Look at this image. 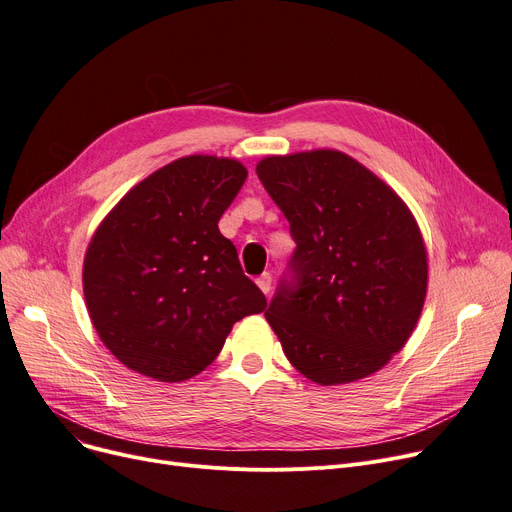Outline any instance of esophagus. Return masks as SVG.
Masks as SVG:
<instances>
[{
    "instance_id": "34e87169",
    "label": "esophagus",
    "mask_w": 512,
    "mask_h": 512,
    "mask_svg": "<svg viewBox=\"0 0 512 512\" xmlns=\"http://www.w3.org/2000/svg\"><path fill=\"white\" fill-rule=\"evenodd\" d=\"M257 286L261 288L263 294H269V290H271V274H269V271H265V274H261L257 278Z\"/></svg>"
}]
</instances>
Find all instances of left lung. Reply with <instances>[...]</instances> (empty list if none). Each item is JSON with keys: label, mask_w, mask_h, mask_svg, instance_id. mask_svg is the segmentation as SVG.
I'll return each mask as SVG.
<instances>
[{"label": "left lung", "mask_w": 512, "mask_h": 512, "mask_svg": "<svg viewBox=\"0 0 512 512\" xmlns=\"http://www.w3.org/2000/svg\"><path fill=\"white\" fill-rule=\"evenodd\" d=\"M257 177L296 243L265 319L290 364L319 385L381 370L410 339L426 298L422 232L401 197L352 156H267Z\"/></svg>", "instance_id": "8db88e82"}]
</instances>
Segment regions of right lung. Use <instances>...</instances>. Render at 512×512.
Returning a JSON list of instances; mask_svg holds the SVG:
<instances>
[{"label":"right lung","mask_w":512,"mask_h":512,"mask_svg":"<svg viewBox=\"0 0 512 512\" xmlns=\"http://www.w3.org/2000/svg\"><path fill=\"white\" fill-rule=\"evenodd\" d=\"M245 179L238 160L185 156L135 185L96 228L84 298L127 368L187 381L216 360L236 321L267 306L218 228Z\"/></svg>","instance_id":"add662e5"}]
</instances>
